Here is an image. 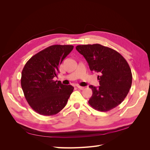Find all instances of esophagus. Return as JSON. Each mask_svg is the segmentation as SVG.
<instances>
[{"instance_id": "obj_1", "label": "esophagus", "mask_w": 150, "mask_h": 150, "mask_svg": "<svg viewBox=\"0 0 150 150\" xmlns=\"http://www.w3.org/2000/svg\"><path fill=\"white\" fill-rule=\"evenodd\" d=\"M78 88L79 89H81V90H83V89H84V88L83 87V86H78Z\"/></svg>"}]
</instances>
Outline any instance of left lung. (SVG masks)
I'll list each match as a JSON object with an SVG mask.
<instances>
[{"instance_id": "left-lung-1", "label": "left lung", "mask_w": 150, "mask_h": 150, "mask_svg": "<svg viewBox=\"0 0 150 150\" xmlns=\"http://www.w3.org/2000/svg\"><path fill=\"white\" fill-rule=\"evenodd\" d=\"M76 49L87 61L90 70L100 74L98 76L100 86H89L93 91L89 105L102 112L118 106L132 84V73L126 60L115 50L99 44L79 45Z\"/></svg>"}]
</instances>
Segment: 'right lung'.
I'll return each instance as SVG.
<instances>
[{"label":"right lung","instance_id":"1","mask_svg":"<svg viewBox=\"0 0 150 150\" xmlns=\"http://www.w3.org/2000/svg\"><path fill=\"white\" fill-rule=\"evenodd\" d=\"M73 47L72 45L49 46L32 57L22 69L21 83L24 96L39 115H56L73 92V86L53 80L59 72V66Z\"/></svg>","mask_w":150,"mask_h":150}]
</instances>
